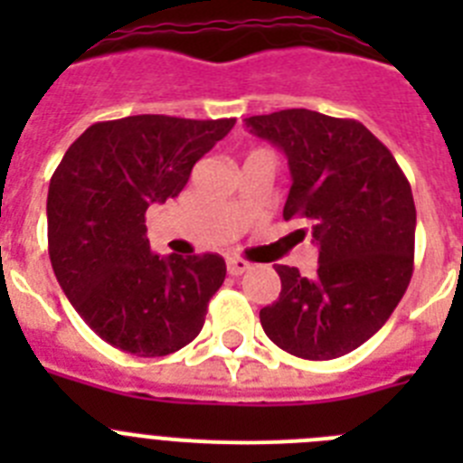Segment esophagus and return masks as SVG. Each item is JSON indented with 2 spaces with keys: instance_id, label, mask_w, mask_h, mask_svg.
Listing matches in <instances>:
<instances>
[{
  "instance_id": "34e87169",
  "label": "esophagus",
  "mask_w": 463,
  "mask_h": 463,
  "mask_svg": "<svg viewBox=\"0 0 463 463\" xmlns=\"http://www.w3.org/2000/svg\"><path fill=\"white\" fill-rule=\"evenodd\" d=\"M250 269V261L241 260V257H229L227 260V273L229 276H243Z\"/></svg>"
}]
</instances>
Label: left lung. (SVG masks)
Instances as JSON below:
<instances>
[{
	"label": "left lung",
	"instance_id": "1",
	"mask_svg": "<svg viewBox=\"0 0 463 463\" xmlns=\"http://www.w3.org/2000/svg\"><path fill=\"white\" fill-rule=\"evenodd\" d=\"M288 155L282 218L313 227L320 267L306 278L276 264L280 297L260 310L285 353L336 359L369 341L406 294L415 255V202L394 155L357 120L288 109L245 118Z\"/></svg>",
	"mask_w": 463,
	"mask_h": 463
}]
</instances>
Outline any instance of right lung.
Instances as JSON below:
<instances>
[{
	"mask_svg": "<svg viewBox=\"0 0 463 463\" xmlns=\"http://www.w3.org/2000/svg\"><path fill=\"white\" fill-rule=\"evenodd\" d=\"M236 118L129 116L94 122L48 187V255L85 325L122 353L165 357L194 341L227 276L220 255L150 250L146 211L181 194Z\"/></svg>",
	"mask_w": 463,
	"mask_h": 463,
	"instance_id": "add662e5",
	"label": "right lung"
}]
</instances>
